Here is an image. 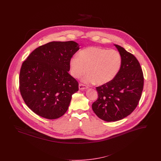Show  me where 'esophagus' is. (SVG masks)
<instances>
[{"label": "esophagus", "mask_w": 161, "mask_h": 161, "mask_svg": "<svg viewBox=\"0 0 161 161\" xmlns=\"http://www.w3.org/2000/svg\"><path fill=\"white\" fill-rule=\"evenodd\" d=\"M79 89L80 90H84V89H86L88 88V87L87 86H85L84 84H79Z\"/></svg>", "instance_id": "1"}]
</instances>
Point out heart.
Segmentation results:
<instances>
[{
  "label": "heart",
  "instance_id": "1",
  "mask_svg": "<svg viewBox=\"0 0 161 161\" xmlns=\"http://www.w3.org/2000/svg\"><path fill=\"white\" fill-rule=\"evenodd\" d=\"M122 65V57L116 50L99 47H88L75 55L69 62L71 75L79 78L87 70L89 74L82 79L85 83L107 84L117 75Z\"/></svg>",
  "mask_w": 161,
  "mask_h": 161
}]
</instances>
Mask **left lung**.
Returning <instances> with one entry per match:
<instances>
[{
  "label": "left lung",
  "instance_id": "left-lung-1",
  "mask_svg": "<svg viewBox=\"0 0 161 161\" xmlns=\"http://www.w3.org/2000/svg\"><path fill=\"white\" fill-rule=\"evenodd\" d=\"M122 57V65L115 78L96 87L98 98L92 104L94 113L107 121L121 120L138 106L144 87L143 72L136 58L124 47L114 45Z\"/></svg>",
  "mask_w": 161,
  "mask_h": 161
}]
</instances>
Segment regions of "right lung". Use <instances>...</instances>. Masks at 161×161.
Instances as JSON below:
<instances>
[{
	"label": "right lung",
	"instance_id": "1",
	"mask_svg": "<svg viewBox=\"0 0 161 161\" xmlns=\"http://www.w3.org/2000/svg\"><path fill=\"white\" fill-rule=\"evenodd\" d=\"M80 45L74 41L52 42L39 46L23 62L19 88L27 106L40 116L57 119L68 110L78 83L68 72Z\"/></svg>",
	"mask_w": 161,
	"mask_h": 161
}]
</instances>
